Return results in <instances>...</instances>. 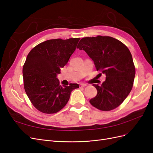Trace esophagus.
Wrapping results in <instances>:
<instances>
[{
    "label": "esophagus",
    "mask_w": 153,
    "mask_h": 153,
    "mask_svg": "<svg viewBox=\"0 0 153 153\" xmlns=\"http://www.w3.org/2000/svg\"><path fill=\"white\" fill-rule=\"evenodd\" d=\"M80 85L81 87H85V86H87V84H84V83H80Z\"/></svg>",
    "instance_id": "obj_1"
}]
</instances>
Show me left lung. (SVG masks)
<instances>
[{
  "label": "left lung",
  "mask_w": 153,
  "mask_h": 153,
  "mask_svg": "<svg viewBox=\"0 0 153 153\" xmlns=\"http://www.w3.org/2000/svg\"><path fill=\"white\" fill-rule=\"evenodd\" d=\"M77 48L84 50L94 61L97 71L105 74L90 103L102 111H110L121 105L131 92L135 76L132 55L121 41L110 36H98L81 39Z\"/></svg>",
  "instance_id": "obj_1"
}]
</instances>
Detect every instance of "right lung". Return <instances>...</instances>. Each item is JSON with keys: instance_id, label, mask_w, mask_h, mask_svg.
Here are the masks:
<instances>
[{"instance_id": "right-lung-1", "label": "right lung", "mask_w": 153, "mask_h": 153, "mask_svg": "<svg viewBox=\"0 0 153 153\" xmlns=\"http://www.w3.org/2000/svg\"><path fill=\"white\" fill-rule=\"evenodd\" d=\"M80 39L45 41L27 55L23 67L24 89L30 102L39 112H58L67 104L71 91L79 87L78 84L62 87L57 75L68 63Z\"/></svg>"}]
</instances>
